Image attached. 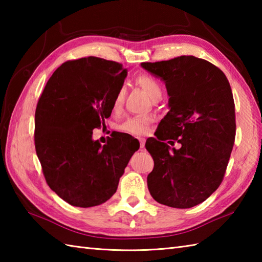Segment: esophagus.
Masks as SVG:
<instances>
[{"label":"esophagus","instance_id":"esophagus-1","mask_svg":"<svg viewBox=\"0 0 262 262\" xmlns=\"http://www.w3.org/2000/svg\"><path fill=\"white\" fill-rule=\"evenodd\" d=\"M140 145L141 148H144V146H145V140H144V138H140Z\"/></svg>","mask_w":262,"mask_h":262}]
</instances>
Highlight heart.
<instances>
[{"label":"heart","instance_id":"heart-1","mask_svg":"<svg viewBox=\"0 0 262 262\" xmlns=\"http://www.w3.org/2000/svg\"><path fill=\"white\" fill-rule=\"evenodd\" d=\"M135 83L137 86H140L154 101H157V100L162 97L163 86L155 77L147 74H140L136 76ZM124 99L125 91L124 89H120L114 99L113 107L115 110H118L121 107ZM149 122H151V119L147 118V117H132V118H128L124 122H121L119 128L122 132L127 133V134L134 136H143L148 130Z\"/></svg>","mask_w":262,"mask_h":262}]
</instances>
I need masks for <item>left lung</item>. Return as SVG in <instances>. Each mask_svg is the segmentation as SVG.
I'll return each mask as SVG.
<instances>
[{
    "label": "left lung",
    "mask_w": 262,
    "mask_h": 262,
    "mask_svg": "<svg viewBox=\"0 0 262 262\" xmlns=\"http://www.w3.org/2000/svg\"><path fill=\"white\" fill-rule=\"evenodd\" d=\"M142 68L165 83L169 113L145 147L154 161L147 187L158 203L190 208L205 202L223 180L235 140V105L230 83L217 66L179 56ZM177 140L172 149L162 141Z\"/></svg>",
    "instance_id": "1"
}]
</instances>
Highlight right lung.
Masks as SVG:
<instances>
[{
    "mask_svg": "<svg viewBox=\"0 0 262 262\" xmlns=\"http://www.w3.org/2000/svg\"><path fill=\"white\" fill-rule=\"evenodd\" d=\"M127 70L99 57L68 60L54 72L35 114V146L49 188L76 207L101 205L116 192L138 148L136 138L117 133L102 146L94 128L110 117Z\"/></svg>",
    "mask_w": 262,
    "mask_h": 262,
    "instance_id": "right-lung-1",
    "label": "right lung"
}]
</instances>
